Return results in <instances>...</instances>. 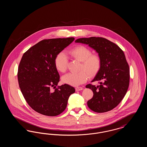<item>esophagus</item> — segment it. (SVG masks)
<instances>
[{
    "mask_svg": "<svg viewBox=\"0 0 147 147\" xmlns=\"http://www.w3.org/2000/svg\"><path fill=\"white\" fill-rule=\"evenodd\" d=\"M83 89V88L82 87H76V91H81Z\"/></svg>",
    "mask_w": 147,
    "mask_h": 147,
    "instance_id": "obj_1",
    "label": "esophagus"
}]
</instances>
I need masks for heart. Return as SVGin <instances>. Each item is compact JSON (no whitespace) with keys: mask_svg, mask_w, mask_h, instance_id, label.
<instances>
[{"mask_svg":"<svg viewBox=\"0 0 147 147\" xmlns=\"http://www.w3.org/2000/svg\"><path fill=\"white\" fill-rule=\"evenodd\" d=\"M69 53L73 58L81 62L78 73H69L62 77V82L65 84L77 86L85 83L89 76H95L101 67V59L98 54H91V51L88 47L79 45L70 49ZM68 57L64 52L57 54L55 59L56 69L61 73L67 69Z\"/></svg>","mask_w":147,"mask_h":147,"instance_id":"1","label":"heart"}]
</instances>
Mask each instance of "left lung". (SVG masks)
I'll list each match as a JSON object with an SVG mask.
<instances>
[{"label": "left lung", "instance_id": "left-lung-1", "mask_svg": "<svg viewBox=\"0 0 147 147\" xmlns=\"http://www.w3.org/2000/svg\"><path fill=\"white\" fill-rule=\"evenodd\" d=\"M76 42L88 45L101 59V68L91 81L98 82L99 85H86L94 94L87 102L88 107L98 113L111 110L125 97L129 84V68L123 51L103 37L80 38Z\"/></svg>", "mask_w": 147, "mask_h": 147}]
</instances>
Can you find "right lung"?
<instances>
[{"mask_svg":"<svg viewBox=\"0 0 147 147\" xmlns=\"http://www.w3.org/2000/svg\"><path fill=\"white\" fill-rule=\"evenodd\" d=\"M74 40V37L46 39L30 48L22 57L18 79L28 105L39 113L56 116L63 112L75 89L68 84L57 86L59 74L55 59ZM53 87L55 89L52 91Z\"/></svg>","mask_w":147,"mask_h":147,"instance_id":"1","label":"right lung"}]
</instances>
